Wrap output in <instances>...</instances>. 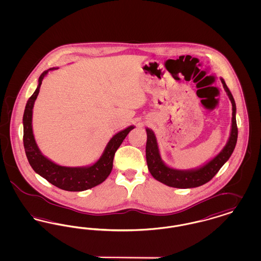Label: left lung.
<instances>
[{
  "mask_svg": "<svg viewBox=\"0 0 261 261\" xmlns=\"http://www.w3.org/2000/svg\"><path fill=\"white\" fill-rule=\"evenodd\" d=\"M224 90L227 93L229 99L232 102V124L230 136L222 150L215 155L210 162L203 165L192 168V169H176L166 165L162 160L161 152L159 149V144L156 137L153 131L147 128V145H146V158L148 168L152 177L165 184L166 186L179 188V189H189L201 186L215 176L219 169L223 166L231 154L233 153L236 147L238 139V128L236 121V102L233 98L229 88L227 87L223 78H220Z\"/></svg>",
  "mask_w": 261,
  "mask_h": 261,
  "instance_id": "left-lung-1",
  "label": "left lung"
}]
</instances>
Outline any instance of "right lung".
Instances as JSON below:
<instances>
[{
  "instance_id": "obj_1",
  "label": "right lung",
  "mask_w": 261,
  "mask_h": 261,
  "mask_svg": "<svg viewBox=\"0 0 261 261\" xmlns=\"http://www.w3.org/2000/svg\"><path fill=\"white\" fill-rule=\"evenodd\" d=\"M55 69H58V67L50 68L41 74L38 79V86L35 92L26 102L23 113V145L25 153L33 170L41 177L45 178L50 184L64 191L82 192L98 186L109 177L112 172V162L115 151L122 144L125 137L128 135L132 129L135 128V126L131 125L112 137L106 146L100 158L91 165L70 167L62 166L51 162L38 148L32 129V114L34 102L37 99L42 81L49 71Z\"/></svg>"
}]
</instances>
